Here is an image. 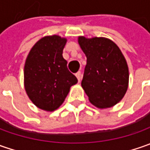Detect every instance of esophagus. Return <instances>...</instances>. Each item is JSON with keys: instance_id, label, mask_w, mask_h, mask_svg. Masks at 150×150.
Returning a JSON list of instances; mask_svg holds the SVG:
<instances>
[{"instance_id": "obj_1", "label": "esophagus", "mask_w": 150, "mask_h": 150, "mask_svg": "<svg viewBox=\"0 0 150 150\" xmlns=\"http://www.w3.org/2000/svg\"><path fill=\"white\" fill-rule=\"evenodd\" d=\"M76 77L78 78V82H80L81 81V79H82V72H78L76 73Z\"/></svg>"}]
</instances>
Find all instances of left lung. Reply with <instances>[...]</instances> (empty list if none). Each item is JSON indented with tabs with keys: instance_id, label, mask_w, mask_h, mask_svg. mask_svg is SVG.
Here are the masks:
<instances>
[{
	"instance_id": "obj_1",
	"label": "left lung",
	"mask_w": 150,
	"mask_h": 150,
	"mask_svg": "<svg viewBox=\"0 0 150 150\" xmlns=\"http://www.w3.org/2000/svg\"><path fill=\"white\" fill-rule=\"evenodd\" d=\"M87 57L82 87L89 101L99 108L115 105L124 98L129 83V68L118 47L109 39L78 38Z\"/></svg>"
}]
</instances>
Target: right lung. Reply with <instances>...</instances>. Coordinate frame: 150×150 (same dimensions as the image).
<instances>
[{"instance_id":"right-lung-1","label":"right lung","mask_w":150,"mask_h":150,"mask_svg":"<svg viewBox=\"0 0 150 150\" xmlns=\"http://www.w3.org/2000/svg\"><path fill=\"white\" fill-rule=\"evenodd\" d=\"M67 40L59 36L45 37L33 46L25 63V89L32 103L46 111L61 106L77 78L62 57Z\"/></svg>"}]
</instances>
